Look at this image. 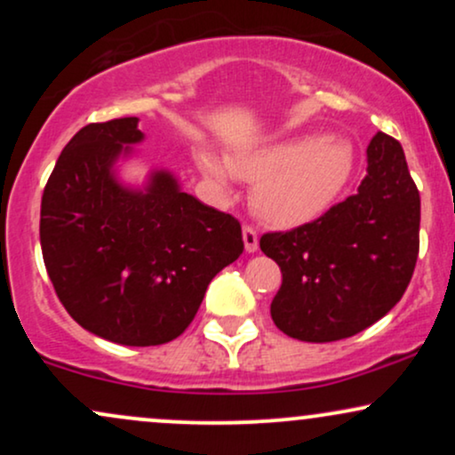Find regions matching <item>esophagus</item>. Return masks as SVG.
Wrapping results in <instances>:
<instances>
[{
    "mask_svg": "<svg viewBox=\"0 0 455 455\" xmlns=\"http://www.w3.org/2000/svg\"><path fill=\"white\" fill-rule=\"evenodd\" d=\"M242 235H243L245 252H257V250H259V235H257V228L250 227V224H245Z\"/></svg>",
    "mask_w": 455,
    "mask_h": 455,
    "instance_id": "esophagus-1",
    "label": "esophagus"
}]
</instances>
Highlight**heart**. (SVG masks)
<instances>
[{
    "label": "heart",
    "instance_id": "b5f03b06",
    "mask_svg": "<svg viewBox=\"0 0 455 455\" xmlns=\"http://www.w3.org/2000/svg\"><path fill=\"white\" fill-rule=\"evenodd\" d=\"M198 166L220 188H228L231 173L254 184L252 205L260 220L295 228L336 205L355 173V148L347 139L301 134L233 156L228 164L201 151Z\"/></svg>",
    "mask_w": 455,
    "mask_h": 455
}]
</instances>
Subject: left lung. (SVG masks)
<instances>
[{"instance_id":"left-lung-1","label":"left lung","mask_w":455,"mask_h":455,"mask_svg":"<svg viewBox=\"0 0 455 455\" xmlns=\"http://www.w3.org/2000/svg\"><path fill=\"white\" fill-rule=\"evenodd\" d=\"M419 210L402 145L377 132L353 196L315 222L260 237L282 271L271 301L275 327L297 340L333 342L387 315L415 271Z\"/></svg>"}]
</instances>
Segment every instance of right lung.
Returning a JSON list of instances; mask_svg holds the SVG:
<instances>
[{
	"mask_svg": "<svg viewBox=\"0 0 455 455\" xmlns=\"http://www.w3.org/2000/svg\"><path fill=\"white\" fill-rule=\"evenodd\" d=\"M145 139L139 117L81 128L46 181L40 245L55 293L93 336L126 347L175 340L218 271L243 252L231 213L181 190L171 171L119 181L117 162Z\"/></svg>",
	"mask_w": 455,
	"mask_h": 455,
	"instance_id": "add662e5",
	"label": "right lung"
}]
</instances>
